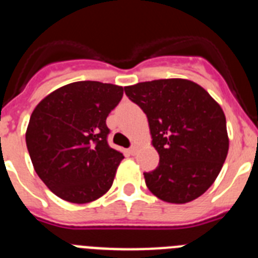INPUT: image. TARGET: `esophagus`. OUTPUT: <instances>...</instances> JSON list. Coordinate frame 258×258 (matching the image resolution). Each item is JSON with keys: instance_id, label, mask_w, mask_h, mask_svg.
Here are the masks:
<instances>
[{"instance_id": "1", "label": "esophagus", "mask_w": 258, "mask_h": 258, "mask_svg": "<svg viewBox=\"0 0 258 258\" xmlns=\"http://www.w3.org/2000/svg\"><path fill=\"white\" fill-rule=\"evenodd\" d=\"M127 153L131 154V155H134V154L137 153V147H136V146H132L131 149H127Z\"/></svg>"}]
</instances>
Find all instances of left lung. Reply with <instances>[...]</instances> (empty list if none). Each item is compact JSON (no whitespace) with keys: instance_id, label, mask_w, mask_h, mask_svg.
Masks as SVG:
<instances>
[{"instance_id":"left-lung-1","label":"left lung","mask_w":258,"mask_h":258,"mask_svg":"<svg viewBox=\"0 0 258 258\" xmlns=\"http://www.w3.org/2000/svg\"><path fill=\"white\" fill-rule=\"evenodd\" d=\"M146 113L159 166L145 172L154 196L186 204L204 195L228 153L226 116L204 87L182 78L155 79L124 87Z\"/></svg>"}]
</instances>
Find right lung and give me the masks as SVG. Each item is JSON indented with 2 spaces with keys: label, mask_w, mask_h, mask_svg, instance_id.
I'll list each match as a JSON object with an SVG mask.
<instances>
[{
  "label": "right lung",
  "mask_w": 258,
  "mask_h": 258,
  "mask_svg": "<svg viewBox=\"0 0 258 258\" xmlns=\"http://www.w3.org/2000/svg\"><path fill=\"white\" fill-rule=\"evenodd\" d=\"M122 94L121 86L81 81L35 107L26 144L37 176L57 197L87 204L111 189L124 155L108 145L105 120Z\"/></svg>",
  "instance_id": "add662e5"
}]
</instances>
